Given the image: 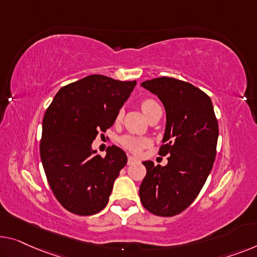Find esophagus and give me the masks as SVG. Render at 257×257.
<instances>
[{"instance_id":"obj_1","label":"esophagus","mask_w":257,"mask_h":257,"mask_svg":"<svg viewBox=\"0 0 257 257\" xmlns=\"http://www.w3.org/2000/svg\"><path fill=\"white\" fill-rule=\"evenodd\" d=\"M136 162H137V159L135 158V157H133V156H128V165H132V164L136 163Z\"/></svg>"}]
</instances>
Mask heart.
Returning <instances> with one entry per match:
<instances>
[{"label": "heart", "instance_id": "1", "mask_svg": "<svg viewBox=\"0 0 257 257\" xmlns=\"http://www.w3.org/2000/svg\"><path fill=\"white\" fill-rule=\"evenodd\" d=\"M141 106H142V109H143L144 114L147 115V114H149V112H150L152 108H155V107L159 106V105L157 104L155 100H152V99H147V100H144L143 102H142ZM121 117H122V112L120 110L116 115V120H120ZM120 144L125 149V150L134 152V153H140L145 147H147L148 142L144 139H141V137H136L133 135H124L120 139Z\"/></svg>", "mask_w": 257, "mask_h": 257}]
</instances>
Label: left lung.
Returning <instances> with one entry per match:
<instances>
[{
  "label": "left lung",
  "instance_id": "1",
  "mask_svg": "<svg viewBox=\"0 0 257 257\" xmlns=\"http://www.w3.org/2000/svg\"><path fill=\"white\" fill-rule=\"evenodd\" d=\"M141 85L158 95L165 107L159 155L170 156L166 166L143 162L147 175L140 187L141 202L156 216L172 217L194 202L212 170L218 122L211 99L190 83L159 77Z\"/></svg>",
  "mask_w": 257,
  "mask_h": 257
}]
</instances>
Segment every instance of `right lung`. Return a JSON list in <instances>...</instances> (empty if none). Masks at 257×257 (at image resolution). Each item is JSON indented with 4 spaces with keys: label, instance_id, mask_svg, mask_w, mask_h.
<instances>
[{
    "label": "right lung",
    "instance_id": "add662e5",
    "mask_svg": "<svg viewBox=\"0 0 257 257\" xmlns=\"http://www.w3.org/2000/svg\"><path fill=\"white\" fill-rule=\"evenodd\" d=\"M136 80L90 75L61 87L43 120L40 157L56 200L68 211L91 216L108 203L127 155L112 145L102 158L92 149L98 133L112 127Z\"/></svg>",
    "mask_w": 257,
    "mask_h": 257
}]
</instances>
